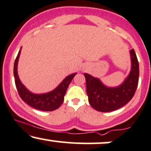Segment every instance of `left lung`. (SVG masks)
<instances>
[{"mask_svg":"<svg viewBox=\"0 0 151 151\" xmlns=\"http://www.w3.org/2000/svg\"><path fill=\"white\" fill-rule=\"evenodd\" d=\"M131 70L129 75L117 87H108L98 79L84 73L86 93L90 105L96 111L109 112L124 106L131 101L136 92L139 77V64L134 50L130 51Z\"/></svg>","mask_w":151,"mask_h":151,"instance_id":"obj_1","label":"left lung"}]
</instances>
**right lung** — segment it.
<instances>
[{"label": "right lung", "instance_id": "add662e5", "mask_svg": "<svg viewBox=\"0 0 151 151\" xmlns=\"http://www.w3.org/2000/svg\"><path fill=\"white\" fill-rule=\"evenodd\" d=\"M20 51L21 50L19 51L17 58L15 59L14 69H13L15 86H16L20 98L30 106L38 110L44 111H52L58 109L63 103L64 96H65L67 88L72 79L76 75V73L67 76L60 83V85L53 91L45 93L35 94L26 89L25 86L22 84L18 77V62L20 55Z\"/></svg>", "mask_w": 151, "mask_h": 151}]
</instances>
